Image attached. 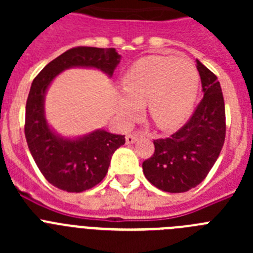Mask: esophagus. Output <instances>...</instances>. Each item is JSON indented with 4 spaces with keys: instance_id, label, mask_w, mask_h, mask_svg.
Masks as SVG:
<instances>
[{
    "instance_id": "1",
    "label": "esophagus",
    "mask_w": 253,
    "mask_h": 253,
    "mask_svg": "<svg viewBox=\"0 0 253 253\" xmlns=\"http://www.w3.org/2000/svg\"><path fill=\"white\" fill-rule=\"evenodd\" d=\"M140 137H142V135H140L139 133H137V134H128V135L125 137V140H126V143H128V144H133V143L137 142V140L139 139Z\"/></svg>"
}]
</instances>
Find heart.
Here are the masks:
<instances>
[{"instance_id": "1", "label": "heart", "mask_w": 253, "mask_h": 253, "mask_svg": "<svg viewBox=\"0 0 253 253\" xmlns=\"http://www.w3.org/2000/svg\"><path fill=\"white\" fill-rule=\"evenodd\" d=\"M124 90L118 92L116 114L129 124L146 110L162 130L177 128L189 116L199 90V73L193 63L171 55H151L137 60L123 77Z\"/></svg>"}]
</instances>
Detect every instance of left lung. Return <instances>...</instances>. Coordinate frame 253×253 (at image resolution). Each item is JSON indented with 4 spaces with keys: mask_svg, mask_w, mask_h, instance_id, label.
Segmentation results:
<instances>
[{
    "mask_svg": "<svg viewBox=\"0 0 253 253\" xmlns=\"http://www.w3.org/2000/svg\"><path fill=\"white\" fill-rule=\"evenodd\" d=\"M204 97L189 122L169 138L154 140V153L143 173L157 189L185 193L198 186L214 166L225 138L222 87L213 72L196 59Z\"/></svg>",
    "mask_w": 253,
    "mask_h": 253,
    "instance_id": "8db88e82",
    "label": "left lung"
}]
</instances>
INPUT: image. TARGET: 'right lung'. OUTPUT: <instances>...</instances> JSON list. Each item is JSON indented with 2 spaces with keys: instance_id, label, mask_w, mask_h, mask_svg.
<instances>
[{
  "instance_id": "1",
  "label": "right lung",
  "mask_w": 253,
  "mask_h": 253,
  "mask_svg": "<svg viewBox=\"0 0 253 253\" xmlns=\"http://www.w3.org/2000/svg\"><path fill=\"white\" fill-rule=\"evenodd\" d=\"M122 55L115 48L77 46L64 51L35 77L26 101L25 137L30 153L44 177L68 193H82L101 182L114 152L124 135L96 129L81 137H63L45 118V95L60 72L69 68H95L111 77Z\"/></svg>"
}]
</instances>
